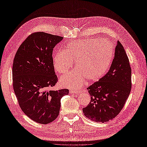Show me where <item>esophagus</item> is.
Segmentation results:
<instances>
[{
    "label": "esophagus",
    "instance_id": "obj_1",
    "mask_svg": "<svg viewBox=\"0 0 147 147\" xmlns=\"http://www.w3.org/2000/svg\"><path fill=\"white\" fill-rule=\"evenodd\" d=\"M79 93V91H76V90H70L69 91V93L73 94H78Z\"/></svg>",
    "mask_w": 147,
    "mask_h": 147
}]
</instances>
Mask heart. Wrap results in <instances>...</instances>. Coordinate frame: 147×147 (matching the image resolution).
I'll list each match as a JSON object with an SVG mask.
<instances>
[{
    "label": "heart",
    "instance_id": "heart-1",
    "mask_svg": "<svg viewBox=\"0 0 147 147\" xmlns=\"http://www.w3.org/2000/svg\"><path fill=\"white\" fill-rule=\"evenodd\" d=\"M114 53L111 43L105 39L88 38L69 42L64 51H58L53 57L54 68L60 74L66 73L73 67L76 71L60 78L62 86L78 89L87 79L96 81L104 76L110 68Z\"/></svg>",
    "mask_w": 147,
    "mask_h": 147
}]
</instances>
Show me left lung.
I'll list each match as a JSON object with an SVG mask.
<instances>
[{"label": "left lung", "mask_w": 147, "mask_h": 147, "mask_svg": "<svg viewBox=\"0 0 147 147\" xmlns=\"http://www.w3.org/2000/svg\"><path fill=\"white\" fill-rule=\"evenodd\" d=\"M131 89V68L126 52L117 41L110 68L104 77L87 88L89 104L84 115L96 122L109 121L121 112Z\"/></svg>", "instance_id": "1"}]
</instances>
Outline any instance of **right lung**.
<instances>
[{
    "instance_id": "1",
    "label": "right lung",
    "mask_w": 147,
    "mask_h": 147,
    "mask_svg": "<svg viewBox=\"0 0 147 147\" xmlns=\"http://www.w3.org/2000/svg\"><path fill=\"white\" fill-rule=\"evenodd\" d=\"M63 37L43 32L30 35L22 43L13 65V85L21 110L41 124L57 117L62 97L68 89L51 88L58 81L53 62V51Z\"/></svg>"
}]
</instances>
